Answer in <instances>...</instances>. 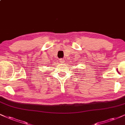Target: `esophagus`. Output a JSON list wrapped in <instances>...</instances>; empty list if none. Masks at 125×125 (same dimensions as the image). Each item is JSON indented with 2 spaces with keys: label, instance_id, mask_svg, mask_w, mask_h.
Here are the masks:
<instances>
[{
  "label": "esophagus",
  "instance_id": "esophagus-1",
  "mask_svg": "<svg viewBox=\"0 0 125 125\" xmlns=\"http://www.w3.org/2000/svg\"><path fill=\"white\" fill-rule=\"evenodd\" d=\"M60 62H61V63H63L64 62V60H63V58H60Z\"/></svg>",
  "mask_w": 125,
  "mask_h": 125
}]
</instances>
